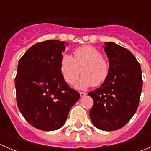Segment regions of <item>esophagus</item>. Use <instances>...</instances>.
I'll return each instance as SVG.
<instances>
[{
  "instance_id": "34e87169",
  "label": "esophagus",
  "mask_w": 151,
  "mask_h": 151,
  "mask_svg": "<svg viewBox=\"0 0 151 151\" xmlns=\"http://www.w3.org/2000/svg\"><path fill=\"white\" fill-rule=\"evenodd\" d=\"M79 94H80V96H81V97H85V96L87 94V93H86V92L81 91V92H79Z\"/></svg>"
}]
</instances>
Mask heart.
<instances>
[{
  "mask_svg": "<svg viewBox=\"0 0 151 151\" xmlns=\"http://www.w3.org/2000/svg\"><path fill=\"white\" fill-rule=\"evenodd\" d=\"M60 69L63 79L69 85L76 82L79 75L83 74L76 88L85 89L92 85H102L110 74V64L103 54L94 47L85 45L73 51V57L63 55Z\"/></svg>",
  "mask_w": 151,
  "mask_h": 151,
  "instance_id": "heart-1",
  "label": "heart"
}]
</instances>
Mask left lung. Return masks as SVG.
<instances>
[{
	"instance_id": "1",
	"label": "left lung",
	"mask_w": 151,
	"mask_h": 151,
	"mask_svg": "<svg viewBox=\"0 0 151 151\" xmlns=\"http://www.w3.org/2000/svg\"><path fill=\"white\" fill-rule=\"evenodd\" d=\"M110 74L101 87L88 92L94 101L90 110L92 123L103 131L121 129L138 107L143 80L139 63L129 50L106 42Z\"/></svg>"
}]
</instances>
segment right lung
Segmentation results:
<instances>
[{
	"mask_svg": "<svg viewBox=\"0 0 151 151\" xmlns=\"http://www.w3.org/2000/svg\"><path fill=\"white\" fill-rule=\"evenodd\" d=\"M65 42L48 40L32 46L18 63L15 78L19 110L43 131L62 127L80 94L63 79L60 64Z\"/></svg>",
	"mask_w": 151,
	"mask_h": 151,
	"instance_id": "1",
	"label": "right lung"
}]
</instances>
